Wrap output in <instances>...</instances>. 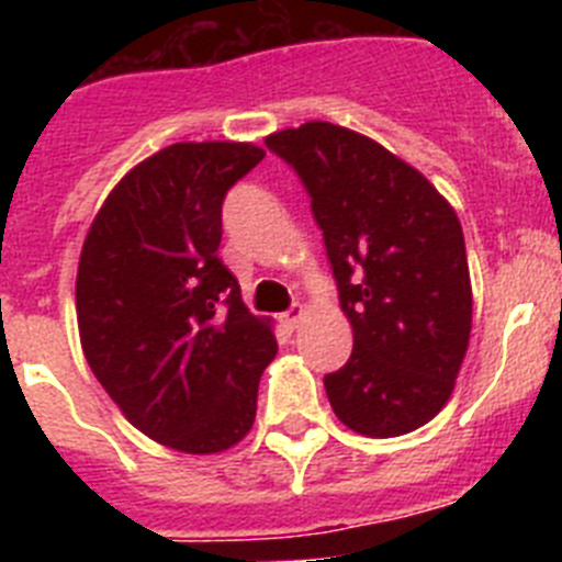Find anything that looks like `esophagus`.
<instances>
[{"mask_svg":"<svg viewBox=\"0 0 562 562\" xmlns=\"http://www.w3.org/2000/svg\"><path fill=\"white\" fill-rule=\"evenodd\" d=\"M304 315H306L304 306L295 304V306H292V310H286L284 315H281V324H284L286 329H295V326L301 324V321H304Z\"/></svg>","mask_w":562,"mask_h":562,"instance_id":"obj_1","label":"esophagus"}]
</instances>
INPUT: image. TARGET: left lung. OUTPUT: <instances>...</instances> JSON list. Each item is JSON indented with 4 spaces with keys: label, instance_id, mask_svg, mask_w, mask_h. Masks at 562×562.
I'll return each instance as SVG.
<instances>
[{
    "label": "left lung",
    "instance_id": "8db88e82",
    "mask_svg": "<svg viewBox=\"0 0 562 562\" xmlns=\"http://www.w3.org/2000/svg\"><path fill=\"white\" fill-rule=\"evenodd\" d=\"M265 143L310 193L355 331L349 362L324 376L331 411L374 439L422 428L453 394L473 324L459 216L416 168L335 123Z\"/></svg>",
    "mask_w": 562,
    "mask_h": 562
}]
</instances>
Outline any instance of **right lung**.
<instances>
[{"instance_id":"right-lung-1","label":"right lung","mask_w":562,"mask_h":562,"mask_svg":"<svg viewBox=\"0 0 562 562\" xmlns=\"http://www.w3.org/2000/svg\"><path fill=\"white\" fill-rule=\"evenodd\" d=\"M265 160L250 143H173L117 182L89 227L76 310L89 369L134 428L220 453L256 419L276 337L220 258L222 202Z\"/></svg>"}]
</instances>
